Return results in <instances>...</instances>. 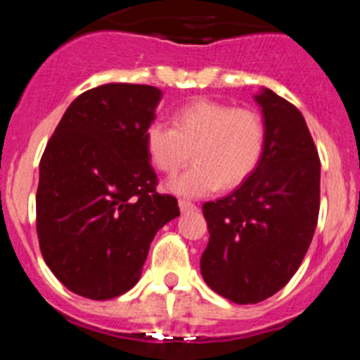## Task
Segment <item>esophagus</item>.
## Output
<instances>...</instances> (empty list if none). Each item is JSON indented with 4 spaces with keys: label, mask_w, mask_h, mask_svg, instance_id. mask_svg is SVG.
Instances as JSON below:
<instances>
[{
    "label": "esophagus",
    "mask_w": 360,
    "mask_h": 360,
    "mask_svg": "<svg viewBox=\"0 0 360 360\" xmlns=\"http://www.w3.org/2000/svg\"><path fill=\"white\" fill-rule=\"evenodd\" d=\"M178 207H180V211H182V212H193V211H196V209H198L195 203L187 202V200H180V202H178Z\"/></svg>",
    "instance_id": "obj_1"
}]
</instances>
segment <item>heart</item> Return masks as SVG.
I'll return each mask as SVG.
<instances>
[{
  "label": "heart",
  "mask_w": 360,
  "mask_h": 360,
  "mask_svg": "<svg viewBox=\"0 0 360 360\" xmlns=\"http://www.w3.org/2000/svg\"><path fill=\"white\" fill-rule=\"evenodd\" d=\"M144 141L151 162L165 174L178 173L193 155L196 164L167 187L174 195L198 198L221 186L234 189L256 171L266 128L256 110L200 98L174 113L173 128L153 122Z\"/></svg>",
  "instance_id": "b5f03b06"
}]
</instances>
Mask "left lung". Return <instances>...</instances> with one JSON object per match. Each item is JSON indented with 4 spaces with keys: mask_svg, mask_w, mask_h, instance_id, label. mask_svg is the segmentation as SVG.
I'll use <instances>...</instances> for the list:
<instances>
[{
    "mask_svg": "<svg viewBox=\"0 0 360 360\" xmlns=\"http://www.w3.org/2000/svg\"><path fill=\"white\" fill-rule=\"evenodd\" d=\"M265 120V151L238 189L207 202L209 243L200 259L209 288L256 304L297 272L319 216L321 162L304 117L269 88L254 95Z\"/></svg>",
    "mask_w": 360,
    "mask_h": 360,
    "instance_id": "1",
    "label": "left lung"
}]
</instances>
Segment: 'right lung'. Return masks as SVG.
Segmentation results:
<instances>
[{"mask_svg": "<svg viewBox=\"0 0 360 360\" xmlns=\"http://www.w3.org/2000/svg\"><path fill=\"white\" fill-rule=\"evenodd\" d=\"M162 91L155 86H97L65 111L39 164L36 196L41 254L73 294L104 301L131 290L149 245L180 214L158 195L146 151Z\"/></svg>", "mask_w": 360, "mask_h": 360, "instance_id": "1", "label": "right lung"}]
</instances>
